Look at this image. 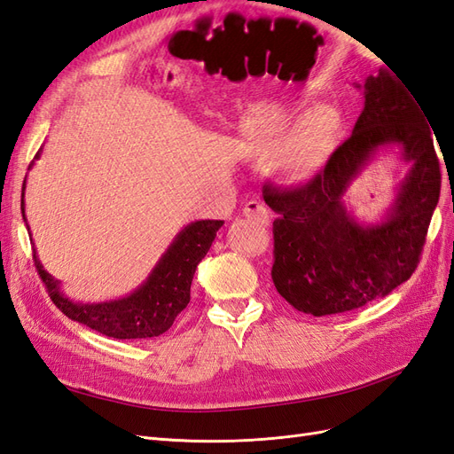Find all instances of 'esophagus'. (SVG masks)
Listing matches in <instances>:
<instances>
[{
  "instance_id": "obj_1",
  "label": "esophagus",
  "mask_w": 454,
  "mask_h": 454,
  "mask_svg": "<svg viewBox=\"0 0 454 454\" xmlns=\"http://www.w3.org/2000/svg\"><path fill=\"white\" fill-rule=\"evenodd\" d=\"M244 215L248 217L250 222H254V223H257L261 227H267L269 225V210L265 208V204H261L257 200L246 202Z\"/></svg>"
}]
</instances>
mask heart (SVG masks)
I'll list each match as a JSON object with an SVG mask.
<instances>
[{"label":"heart","mask_w":454,"mask_h":454,"mask_svg":"<svg viewBox=\"0 0 454 454\" xmlns=\"http://www.w3.org/2000/svg\"><path fill=\"white\" fill-rule=\"evenodd\" d=\"M340 136V117L333 107L318 106L294 112L270 127L263 151H278L274 174L280 182L299 185L314 180L332 159Z\"/></svg>","instance_id":"b5f03b06"}]
</instances>
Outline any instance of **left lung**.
Listing matches in <instances>:
<instances>
[{"label": "left lung", "instance_id": "obj_1", "mask_svg": "<svg viewBox=\"0 0 454 454\" xmlns=\"http://www.w3.org/2000/svg\"><path fill=\"white\" fill-rule=\"evenodd\" d=\"M356 89L364 92V109L325 170L303 187L263 191L278 214L272 223V282L305 314L360 309L409 280L442 189L430 121L413 92L384 72ZM394 146L408 172L378 222L360 223L344 195L380 150Z\"/></svg>", "mask_w": 454, "mask_h": 454}]
</instances>
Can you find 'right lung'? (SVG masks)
I'll list each match as a JSON object with an SVG mask.
<instances>
[{
	"label": "right lung",
	"instance_id": "add662e5",
	"mask_svg": "<svg viewBox=\"0 0 454 454\" xmlns=\"http://www.w3.org/2000/svg\"><path fill=\"white\" fill-rule=\"evenodd\" d=\"M41 151L43 149L37 151L35 160L41 157ZM24 191L26 180L22 185V217L30 231L28 219L24 214ZM222 225L223 222H217V219L191 222L177 232L167 252L160 255L157 265L151 269L147 278L136 290L125 297L98 301V303H90V301L85 303V301L67 297L62 290L60 280L54 278L41 265L34 239L30 240L34 244V261L39 277L45 282L52 303L67 318L83 324L106 337L151 339L170 329L176 316L187 307L191 297V282H193L197 265L208 254L215 232L222 229Z\"/></svg>",
	"mask_w": 454,
	"mask_h": 454
}]
</instances>
